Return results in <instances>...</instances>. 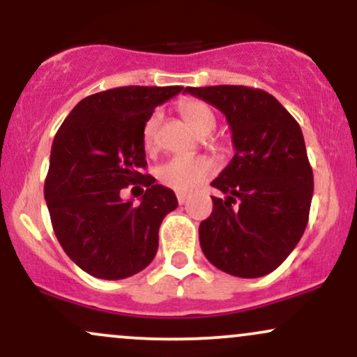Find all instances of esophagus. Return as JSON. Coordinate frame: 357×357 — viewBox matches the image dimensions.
<instances>
[{
  "instance_id": "esophagus-1",
  "label": "esophagus",
  "mask_w": 357,
  "mask_h": 357,
  "mask_svg": "<svg viewBox=\"0 0 357 357\" xmlns=\"http://www.w3.org/2000/svg\"><path fill=\"white\" fill-rule=\"evenodd\" d=\"M188 199H190V196L184 195V192H178V202H179V204H184V203L188 202Z\"/></svg>"
}]
</instances>
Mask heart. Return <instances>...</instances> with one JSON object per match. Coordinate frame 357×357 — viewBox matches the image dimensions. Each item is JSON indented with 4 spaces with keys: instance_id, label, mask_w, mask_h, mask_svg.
<instances>
[{
    "instance_id": "b5f03b06",
    "label": "heart",
    "mask_w": 357,
    "mask_h": 357,
    "mask_svg": "<svg viewBox=\"0 0 357 357\" xmlns=\"http://www.w3.org/2000/svg\"><path fill=\"white\" fill-rule=\"evenodd\" d=\"M183 117L199 136H208L216 126L215 112L206 102L203 100H186L181 105ZM161 114L153 112L147 117L144 129H142V141L144 146H154L155 134H158ZM213 173V165L204 155H174L169 161L159 167L158 178L165 186L179 192H188L199 186L204 179L210 178Z\"/></svg>"
}]
</instances>
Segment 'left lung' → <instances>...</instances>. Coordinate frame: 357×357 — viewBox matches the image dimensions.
<instances>
[{
	"instance_id": "left-lung-1",
	"label": "left lung",
	"mask_w": 357,
	"mask_h": 357,
	"mask_svg": "<svg viewBox=\"0 0 357 357\" xmlns=\"http://www.w3.org/2000/svg\"><path fill=\"white\" fill-rule=\"evenodd\" d=\"M184 92L225 114L235 147L211 183L227 198L211 196L210 218L199 225L204 257L230 275H267L292 253L309 221L314 174L301 126L265 90L215 85Z\"/></svg>"
}]
</instances>
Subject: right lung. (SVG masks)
I'll use <instances>...</instances> for the list:
<instances>
[{
	"mask_svg": "<svg viewBox=\"0 0 357 357\" xmlns=\"http://www.w3.org/2000/svg\"><path fill=\"white\" fill-rule=\"evenodd\" d=\"M183 87L110 89L85 97L65 119L52 144L45 199L52 227L72 261L104 280L144 270L159 245V227L176 210L174 191L155 184L142 129L158 105ZM146 186L142 203L122 202L120 190Z\"/></svg>",
	"mask_w": 357,
	"mask_h": 357,
	"instance_id": "add662e5",
	"label": "right lung"
}]
</instances>
